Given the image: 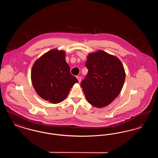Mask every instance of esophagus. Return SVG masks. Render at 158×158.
<instances>
[{"instance_id":"obj_1","label":"esophagus","mask_w":158,"mask_h":158,"mask_svg":"<svg viewBox=\"0 0 158 158\" xmlns=\"http://www.w3.org/2000/svg\"><path fill=\"white\" fill-rule=\"evenodd\" d=\"M76 78L77 79V80H78V81H79V82H81V77H80V76H76Z\"/></svg>"}]
</instances>
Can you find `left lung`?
I'll return each instance as SVG.
<instances>
[{
  "instance_id": "1",
  "label": "left lung",
  "mask_w": 158,
  "mask_h": 158,
  "mask_svg": "<svg viewBox=\"0 0 158 158\" xmlns=\"http://www.w3.org/2000/svg\"><path fill=\"white\" fill-rule=\"evenodd\" d=\"M88 75L81 83L87 101L97 108L111 103L122 89L126 79L124 68L117 57L98 50L87 57Z\"/></svg>"
}]
</instances>
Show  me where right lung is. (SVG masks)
<instances>
[{
	"mask_svg": "<svg viewBox=\"0 0 158 158\" xmlns=\"http://www.w3.org/2000/svg\"><path fill=\"white\" fill-rule=\"evenodd\" d=\"M66 52L53 49L36 60L32 68L31 81L38 95L52 104L62 102L77 79L70 73Z\"/></svg>",
	"mask_w": 158,
	"mask_h": 158,
	"instance_id": "add662e5",
	"label": "right lung"
}]
</instances>
